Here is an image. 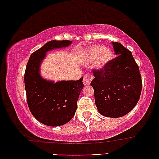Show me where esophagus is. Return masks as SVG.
<instances>
[{
	"label": "esophagus",
	"mask_w": 159,
	"mask_h": 159,
	"mask_svg": "<svg viewBox=\"0 0 159 159\" xmlns=\"http://www.w3.org/2000/svg\"><path fill=\"white\" fill-rule=\"evenodd\" d=\"M93 78V76L92 74L90 73H87L84 76V79H83V82L84 84V85H88L90 84L91 81Z\"/></svg>",
	"instance_id": "obj_1"
}]
</instances>
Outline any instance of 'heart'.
Segmentation results:
<instances>
[{
    "instance_id": "obj_1",
    "label": "heart",
    "mask_w": 159,
    "mask_h": 159,
    "mask_svg": "<svg viewBox=\"0 0 159 159\" xmlns=\"http://www.w3.org/2000/svg\"><path fill=\"white\" fill-rule=\"evenodd\" d=\"M112 52L110 49L102 46L96 45L90 47L87 51V58L89 61H96V66L98 68H102L111 59Z\"/></svg>"
}]
</instances>
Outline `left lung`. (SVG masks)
I'll return each mask as SVG.
<instances>
[{"mask_svg":"<svg viewBox=\"0 0 159 159\" xmlns=\"http://www.w3.org/2000/svg\"><path fill=\"white\" fill-rule=\"evenodd\" d=\"M116 57L99 69H93L95 103L98 112L107 117H120L130 112L139 100L142 80L132 52L112 42Z\"/></svg>","mask_w":159,"mask_h":159,"instance_id":"left-lung-1","label":"left lung"}]
</instances>
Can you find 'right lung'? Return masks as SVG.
I'll list each match as a JSON object with an SVG mask.
<instances>
[{
    "instance_id": "obj_1",
    "label": "right lung",
    "mask_w": 159,
    "mask_h": 159,
    "mask_svg": "<svg viewBox=\"0 0 159 159\" xmlns=\"http://www.w3.org/2000/svg\"><path fill=\"white\" fill-rule=\"evenodd\" d=\"M71 43L69 40L48 42L33 53L26 66L25 86L29 109L38 121L48 126L64 125L72 119L84 87L83 78L57 83L47 81L40 77L39 65L48 51Z\"/></svg>"
}]
</instances>
